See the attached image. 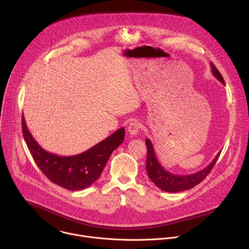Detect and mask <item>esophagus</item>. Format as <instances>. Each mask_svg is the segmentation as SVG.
<instances>
[{
	"instance_id": "34e87169",
	"label": "esophagus",
	"mask_w": 249,
	"mask_h": 249,
	"mask_svg": "<svg viewBox=\"0 0 249 249\" xmlns=\"http://www.w3.org/2000/svg\"><path fill=\"white\" fill-rule=\"evenodd\" d=\"M140 129H141V124L137 120L132 121L129 124V126H128V132L132 136H137L139 134V132H140Z\"/></svg>"
}]
</instances>
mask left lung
Wrapping results in <instances>:
<instances>
[{"label":"left lung","mask_w":249,"mask_h":249,"mask_svg":"<svg viewBox=\"0 0 249 249\" xmlns=\"http://www.w3.org/2000/svg\"><path fill=\"white\" fill-rule=\"evenodd\" d=\"M211 71H212L213 76L217 78L222 84L225 85L222 75L220 74V72L213 63H211ZM146 145L148 150L146 168H147V172L150 179L160 189L166 192H173V193L191 189L197 184H199L201 181H203L205 179V177L211 171V169L214 167L221 154V152L218 153L215 159L213 160L212 162L208 166H206L204 169L188 175H178V174L170 173L165 168H163V166L160 163L156 156L154 146L150 139H146Z\"/></svg>","instance_id":"obj_1"}]
</instances>
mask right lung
Here are the masks:
<instances>
[{
	"label": "right lung",
	"instance_id": "right-lung-1",
	"mask_svg": "<svg viewBox=\"0 0 249 249\" xmlns=\"http://www.w3.org/2000/svg\"><path fill=\"white\" fill-rule=\"evenodd\" d=\"M22 134L27 148L37 166L53 183L68 190L77 191L90 186L100 176L113 151L124 141L125 129L120 128L100 143L75 156H58L45 151L21 119Z\"/></svg>",
	"mask_w": 249,
	"mask_h": 249
}]
</instances>
